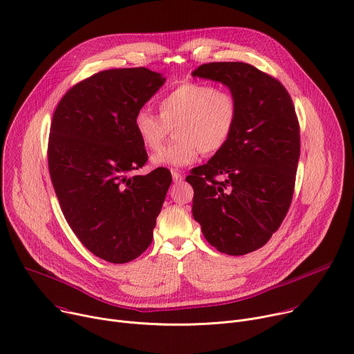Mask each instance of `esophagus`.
I'll use <instances>...</instances> for the list:
<instances>
[{"label": "esophagus", "mask_w": 354, "mask_h": 354, "mask_svg": "<svg viewBox=\"0 0 354 354\" xmlns=\"http://www.w3.org/2000/svg\"><path fill=\"white\" fill-rule=\"evenodd\" d=\"M172 179H174V182H182L183 176H182V174L179 171L172 169Z\"/></svg>", "instance_id": "obj_1"}]
</instances>
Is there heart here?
Listing matches in <instances>:
<instances>
[{
    "label": "heart",
    "mask_w": 354,
    "mask_h": 354,
    "mask_svg": "<svg viewBox=\"0 0 354 354\" xmlns=\"http://www.w3.org/2000/svg\"><path fill=\"white\" fill-rule=\"evenodd\" d=\"M159 115L142 107L134 115V130L147 151H156L175 128L176 142L152 156L155 167L182 168L205 155L220 152L230 141L239 117L234 94L209 83L187 82L158 102Z\"/></svg>",
    "instance_id": "b5f03b06"
}]
</instances>
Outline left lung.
Listing matches in <instances>:
<instances>
[{"label": "left lung", "mask_w": 354, "mask_h": 354, "mask_svg": "<svg viewBox=\"0 0 354 354\" xmlns=\"http://www.w3.org/2000/svg\"><path fill=\"white\" fill-rule=\"evenodd\" d=\"M192 75L226 84L239 104L227 145L186 178L192 213L210 245L244 255L271 239L291 206L301 152L295 107L281 82L244 62L205 63Z\"/></svg>", "instance_id": "left-lung-1"}]
</instances>
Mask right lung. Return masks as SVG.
Here are the masks:
<instances>
[{
	"label": "right lung",
	"instance_id": "1",
	"mask_svg": "<svg viewBox=\"0 0 354 354\" xmlns=\"http://www.w3.org/2000/svg\"><path fill=\"white\" fill-rule=\"evenodd\" d=\"M164 83L147 68L103 71L69 88L53 113L48 165L60 209L82 244L113 264L149 247L172 182L167 168L133 174L148 160L134 115Z\"/></svg>",
	"mask_w": 354,
	"mask_h": 354
}]
</instances>
